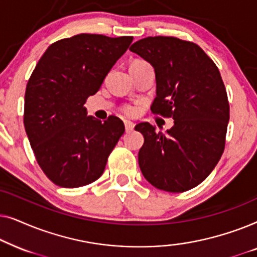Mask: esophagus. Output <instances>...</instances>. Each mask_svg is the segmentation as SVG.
<instances>
[{
	"mask_svg": "<svg viewBox=\"0 0 257 257\" xmlns=\"http://www.w3.org/2000/svg\"><path fill=\"white\" fill-rule=\"evenodd\" d=\"M124 124H125V130H126V132L132 131V130L135 128V124H133L132 121H130V120H124Z\"/></svg>",
	"mask_w": 257,
	"mask_h": 257,
	"instance_id": "34e87169",
	"label": "esophagus"
}]
</instances>
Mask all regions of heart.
Returning <instances> with one entry per match:
<instances>
[{
	"instance_id": "obj_1",
	"label": "heart",
	"mask_w": 257,
	"mask_h": 257,
	"mask_svg": "<svg viewBox=\"0 0 257 257\" xmlns=\"http://www.w3.org/2000/svg\"><path fill=\"white\" fill-rule=\"evenodd\" d=\"M144 65H150L149 63L144 62V61H139V59H136V61L132 62L131 66H144ZM138 106H136V105H125L124 107H122V111L125 112L126 114L128 115H135L138 113Z\"/></svg>"
}]
</instances>
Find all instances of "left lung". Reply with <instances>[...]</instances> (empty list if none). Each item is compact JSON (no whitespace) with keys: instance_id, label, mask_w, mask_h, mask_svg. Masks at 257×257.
Returning <instances> with one entry per match:
<instances>
[{"instance_id":"1","label":"left lung","mask_w":257,"mask_h":257,"mask_svg":"<svg viewBox=\"0 0 257 257\" xmlns=\"http://www.w3.org/2000/svg\"><path fill=\"white\" fill-rule=\"evenodd\" d=\"M130 50L154 68L151 111L174 119L166 133L149 122L136 126L144 136L140 170L158 189L188 191L208 177L224 150L229 103L219 69L199 45L177 37H146Z\"/></svg>"}]
</instances>
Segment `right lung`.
Here are the masks:
<instances>
[{"label": "right lung", "instance_id": "1", "mask_svg": "<svg viewBox=\"0 0 257 257\" xmlns=\"http://www.w3.org/2000/svg\"><path fill=\"white\" fill-rule=\"evenodd\" d=\"M133 37L79 34L47 49L27 84L24 127L42 171L57 186L76 188L96 181L124 135L115 115L104 122L84 104L100 89Z\"/></svg>", "mask_w": 257, "mask_h": 257}]
</instances>
